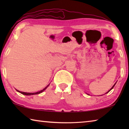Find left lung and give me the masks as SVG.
Here are the masks:
<instances>
[{"mask_svg":"<svg viewBox=\"0 0 129 129\" xmlns=\"http://www.w3.org/2000/svg\"><path fill=\"white\" fill-rule=\"evenodd\" d=\"M116 83H117V82H115V84H114V85H113V86L112 87V88H111V89H110V90H109L108 91H107V92H106V93L105 94H106V93H109V91H110L111 90H112V89H113V88H114V86H115V84H116Z\"/></svg>","mask_w":129,"mask_h":129,"instance_id":"left-lung-1","label":"left lung"}]
</instances>
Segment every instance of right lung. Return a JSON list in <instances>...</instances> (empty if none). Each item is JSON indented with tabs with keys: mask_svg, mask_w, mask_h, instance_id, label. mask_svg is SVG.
I'll return each instance as SVG.
<instances>
[{
	"mask_svg": "<svg viewBox=\"0 0 129 129\" xmlns=\"http://www.w3.org/2000/svg\"><path fill=\"white\" fill-rule=\"evenodd\" d=\"M49 85V84H48V85L45 87V88H44L43 90H40V91H37V92H36V93H27V92H23V91H19V90H17V91H18V92H19V93H21L22 94H24V95H35V94H40V93H42L43 91H44L45 89H46L48 87V86Z\"/></svg>",
	"mask_w": 129,
	"mask_h": 129,
	"instance_id": "right-lung-1",
	"label": "right lung"
}]
</instances>
